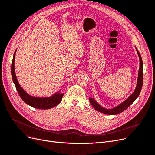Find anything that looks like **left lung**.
<instances>
[{
  "label": "left lung",
  "mask_w": 155,
  "mask_h": 155,
  "mask_svg": "<svg viewBox=\"0 0 155 155\" xmlns=\"http://www.w3.org/2000/svg\"><path fill=\"white\" fill-rule=\"evenodd\" d=\"M135 48H136V51L137 53L138 56H139V58H140V68H139V71H138L137 84H136V87L134 91L126 100H125L123 102H121L119 105H117V106H116L115 107H114L112 109L104 108L102 106H101L100 104L97 103V102L94 99L89 98V101H90L91 104L97 111H99L100 112L105 114H108V115L118 114L123 112L124 110L127 109L130 105H131L135 101V100L137 98L138 96H139L141 91L143 84V60L141 58V54L140 52L137 50L136 46Z\"/></svg>",
  "instance_id": "left-lung-1"
}]
</instances>
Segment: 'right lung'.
I'll use <instances>...</instances> for the list:
<instances>
[{"instance_id":"add662e5","label":"right lung","mask_w":155,"mask_h":155,"mask_svg":"<svg viewBox=\"0 0 155 155\" xmlns=\"http://www.w3.org/2000/svg\"><path fill=\"white\" fill-rule=\"evenodd\" d=\"M16 50L15 51L13 56L12 63L11 65V75L13 82L16 88V90L18 92V94L22 100L26 104L30 105V106L38 109H49L56 106V105L59 104L61 101L64 93L61 94L60 91L56 92L51 97H36L29 95L27 92L24 91V89L21 87L18 82L17 78H16V75L15 73L14 60Z\"/></svg>"}]
</instances>
